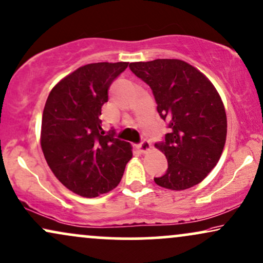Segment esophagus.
I'll return each mask as SVG.
<instances>
[{"instance_id":"obj_1","label":"esophagus","mask_w":263,"mask_h":263,"mask_svg":"<svg viewBox=\"0 0 263 263\" xmlns=\"http://www.w3.org/2000/svg\"><path fill=\"white\" fill-rule=\"evenodd\" d=\"M138 148L141 153H146L151 149V144H149V141H147V140H142L141 144L138 146Z\"/></svg>"}]
</instances>
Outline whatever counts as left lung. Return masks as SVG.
Returning <instances> with one entry per match:
<instances>
[{
    "label": "left lung",
    "mask_w": 263,
    "mask_h": 263,
    "mask_svg": "<svg viewBox=\"0 0 263 263\" xmlns=\"http://www.w3.org/2000/svg\"><path fill=\"white\" fill-rule=\"evenodd\" d=\"M129 67L151 87L157 111L169 122L165 140L155 145L164 153L168 170L155 182L173 191L198 185L217 164L226 142V111L216 88L183 60L140 61Z\"/></svg>",
    "instance_id": "8db88e82"
}]
</instances>
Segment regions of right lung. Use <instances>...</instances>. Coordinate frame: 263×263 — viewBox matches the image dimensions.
<instances>
[{
  "label": "right lung",
  "mask_w": 263,
  "mask_h": 263,
  "mask_svg": "<svg viewBox=\"0 0 263 263\" xmlns=\"http://www.w3.org/2000/svg\"><path fill=\"white\" fill-rule=\"evenodd\" d=\"M129 63H94L64 77L48 95L41 128V147L57 179L82 197L110 192L133 157L129 142L101 128L108 88Z\"/></svg>",
  "instance_id": "right-lung-1"
}]
</instances>
